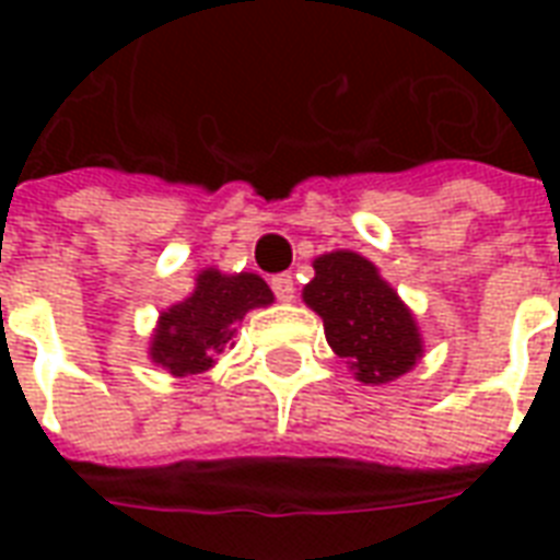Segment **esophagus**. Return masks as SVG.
<instances>
[{
  "label": "esophagus",
  "instance_id": "1",
  "mask_svg": "<svg viewBox=\"0 0 560 560\" xmlns=\"http://www.w3.org/2000/svg\"><path fill=\"white\" fill-rule=\"evenodd\" d=\"M270 288H272V293H276V299H281V302H290V299H293V293H296V284H293V276H290V272H279V276H272Z\"/></svg>",
  "mask_w": 560,
  "mask_h": 560
}]
</instances>
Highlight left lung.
<instances>
[{"label":"left lung","mask_w":560,"mask_h":560,"mask_svg":"<svg viewBox=\"0 0 560 560\" xmlns=\"http://www.w3.org/2000/svg\"><path fill=\"white\" fill-rule=\"evenodd\" d=\"M314 270L302 296L323 316L328 346L349 360L358 381L389 383L416 366V319L372 261L342 249L316 258Z\"/></svg>","instance_id":"1"}]
</instances>
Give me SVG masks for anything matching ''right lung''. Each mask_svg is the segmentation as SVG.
I'll use <instances>...</instances> for the list:
<instances>
[{
  "label": "right lung",
  "instance_id": "obj_1",
  "mask_svg": "<svg viewBox=\"0 0 560 560\" xmlns=\"http://www.w3.org/2000/svg\"><path fill=\"white\" fill-rule=\"evenodd\" d=\"M270 302L267 281L255 272L223 276L218 270H202L191 296L162 314L151 342L153 363L177 377L206 372L232 340V325L244 319L246 311Z\"/></svg>",
  "mask_w": 560,
  "mask_h": 560
}]
</instances>
